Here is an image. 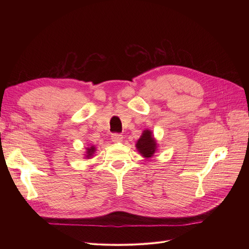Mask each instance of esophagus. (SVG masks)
<instances>
[{
    "instance_id": "esophagus-1",
    "label": "esophagus",
    "mask_w": 249,
    "mask_h": 249,
    "mask_svg": "<svg viewBox=\"0 0 249 249\" xmlns=\"http://www.w3.org/2000/svg\"><path fill=\"white\" fill-rule=\"evenodd\" d=\"M111 137H112V141H114V142H119L123 140V135H120L119 133L112 134Z\"/></svg>"
}]
</instances>
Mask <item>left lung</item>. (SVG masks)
<instances>
[{
    "label": "left lung",
    "instance_id": "1",
    "mask_svg": "<svg viewBox=\"0 0 249 249\" xmlns=\"http://www.w3.org/2000/svg\"><path fill=\"white\" fill-rule=\"evenodd\" d=\"M136 147L138 149V152L146 158L153 157V155L156 152L157 148V144L156 141L154 139V137L152 136V132L146 130L143 132L142 136L140 137V139L138 140Z\"/></svg>",
    "mask_w": 249,
    "mask_h": 249
}]
</instances>
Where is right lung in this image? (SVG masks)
<instances>
[{"label": "right lung", "mask_w": 249, "mask_h": 249, "mask_svg": "<svg viewBox=\"0 0 249 249\" xmlns=\"http://www.w3.org/2000/svg\"><path fill=\"white\" fill-rule=\"evenodd\" d=\"M94 150H95V148L93 146H91L90 148H87V157L92 156V154L94 153Z\"/></svg>", "instance_id": "obj_1"}]
</instances>
